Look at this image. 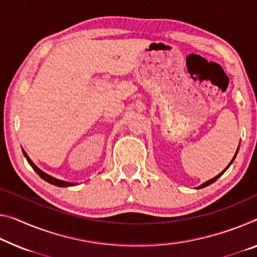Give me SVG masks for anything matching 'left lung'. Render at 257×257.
Here are the masks:
<instances>
[{"mask_svg":"<svg viewBox=\"0 0 257 257\" xmlns=\"http://www.w3.org/2000/svg\"><path fill=\"white\" fill-rule=\"evenodd\" d=\"M238 149H239V148H238ZM236 154H238V151H236V153H235V155H234V157H233V159H232V161H231V163L227 165V167H226V169H225V170H224V171H222V172H220L218 176H216V177H215V178H212V179H210V180H208V181H206V183H204V184H202V185H201V186H199V187H197V188H203V187H206V186H208V185H210V184H212V183H215V181H216L217 179H218V178H219V177H220V176H222V175H223V173H224L225 171H226V170L228 169V167H230V165L232 164V162H233V161H234V159H235Z\"/></svg>","mask_w":257,"mask_h":257,"instance_id":"obj_1","label":"left lung"}]
</instances>
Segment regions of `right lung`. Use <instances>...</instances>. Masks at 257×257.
<instances>
[{
    "label": "right lung",
    "mask_w": 257,
    "mask_h": 257,
    "mask_svg": "<svg viewBox=\"0 0 257 257\" xmlns=\"http://www.w3.org/2000/svg\"><path fill=\"white\" fill-rule=\"evenodd\" d=\"M23 153H24V156L26 157V160H27V162H29L30 163V165L31 167L33 168V170L35 172L38 173L39 176L41 177V178L43 179V180H46V181H48L49 184H53V185H55V186H58V187H66V186H73V183H68V181H63V180H60V179H56V178H54V177H51V176H49V175H47V173H45L43 171H41L40 169H39L37 165H35L32 161L30 160V157L27 156V154L23 151Z\"/></svg>",
    "instance_id": "right-lung-1"
}]
</instances>
